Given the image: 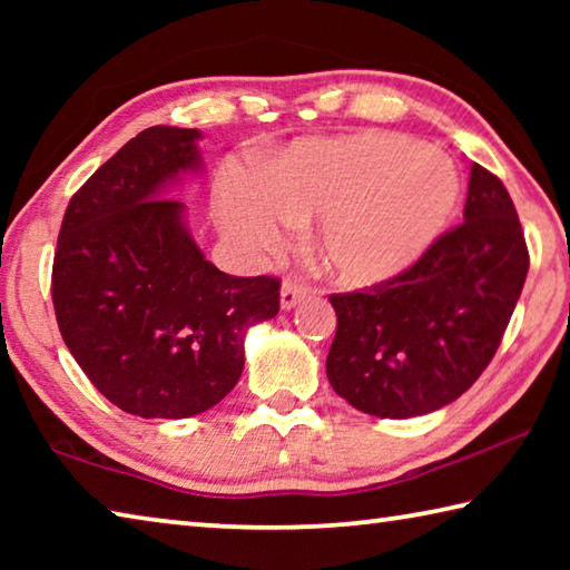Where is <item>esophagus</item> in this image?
Segmentation results:
<instances>
[{"label":"esophagus","instance_id":"esophagus-1","mask_svg":"<svg viewBox=\"0 0 570 570\" xmlns=\"http://www.w3.org/2000/svg\"><path fill=\"white\" fill-rule=\"evenodd\" d=\"M304 296H306V286L292 282V278H286L282 286V308L284 312H288V308H294Z\"/></svg>","mask_w":570,"mask_h":570}]
</instances>
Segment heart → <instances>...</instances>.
Wrapping results in <instances>:
<instances>
[{
  "mask_svg": "<svg viewBox=\"0 0 570 570\" xmlns=\"http://www.w3.org/2000/svg\"><path fill=\"white\" fill-rule=\"evenodd\" d=\"M460 198L452 160L407 135L302 140L264 168L262 188L228 180L218 218L248 250L282 240L284 218H320L312 246L336 282L372 286L407 272L448 228Z\"/></svg>",
  "mask_w": 570,
  "mask_h": 570,
  "instance_id": "heart-1",
  "label": "heart"
}]
</instances>
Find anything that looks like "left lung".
<instances>
[{
  "mask_svg": "<svg viewBox=\"0 0 570 570\" xmlns=\"http://www.w3.org/2000/svg\"><path fill=\"white\" fill-rule=\"evenodd\" d=\"M462 224L407 272L332 294L326 377L360 412L387 420L455 402L493 360L528 276V246L498 176L470 168Z\"/></svg>",
  "mask_w": 570,
  "mask_h": 570,
  "instance_id": "8db88e82",
  "label": "left lung"
}]
</instances>
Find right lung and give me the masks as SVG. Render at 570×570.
I'll return each mask as SVG.
<instances>
[{
  "label": "right lung",
  "mask_w": 570,
  "mask_h": 570,
  "mask_svg": "<svg viewBox=\"0 0 570 570\" xmlns=\"http://www.w3.org/2000/svg\"><path fill=\"white\" fill-rule=\"evenodd\" d=\"M200 130L156 125L92 173L57 238L52 304L88 380L122 412L180 420L214 407L244 372V340L278 314V278L228 276L166 198L204 170Z\"/></svg>",
  "instance_id": "right-lung-1"
}]
</instances>
